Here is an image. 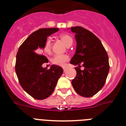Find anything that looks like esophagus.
Masks as SVG:
<instances>
[{"instance_id": "1", "label": "esophagus", "mask_w": 126, "mask_h": 126, "mask_svg": "<svg viewBox=\"0 0 126 126\" xmlns=\"http://www.w3.org/2000/svg\"><path fill=\"white\" fill-rule=\"evenodd\" d=\"M63 69H64V72H65V71H67V67H63Z\"/></svg>"}]
</instances>
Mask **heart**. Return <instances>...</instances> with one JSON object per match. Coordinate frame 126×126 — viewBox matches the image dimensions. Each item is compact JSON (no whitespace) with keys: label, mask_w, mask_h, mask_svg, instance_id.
<instances>
[{"label":"heart","mask_w":126,"mask_h":126,"mask_svg":"<svg viewBox=\"0 0 126 126\" xmlns=\"http://www.w3.org/2000/svg\"><path fill=\"white\" fill-rule=\"evenodd\" d=\"M61 39L63 42V43L65 44L66 46L70 44V43H73V38L68 35V34H61ZM51 50H52V43H51V40L50 39H47L45 42L44 46H43V50L45 53H50L51 52ZM69 59L68 55H62V54H57L55 55L53 57L52 59V62L53 64H55V65H60V66H64L65 65V62L67 61H68Z\"/></svg>","instance_id":"b5f03b06"}]
</instances>
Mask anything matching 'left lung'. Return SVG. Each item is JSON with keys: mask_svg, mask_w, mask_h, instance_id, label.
<instances>
[{"mask_svg": "<svg viewBox=\"0 0 126 126\" xmlns=\"http://www.w3.org/2000/svg\"><path fill=\"white\" fill-rule=\"evenodd\" d=\"M71 31L75 34L76 48L70 63L78 65L72 85L78 94L91 97L105 83L110 69L109 57L101 41L92 32L81 26L71 28ZM81 63L83 70L80 69Z\"/></svg>", "mask_w": 126, "mask_h": 126, "instance_id": "8db88e82", "label": "left lung"}]
</instances>
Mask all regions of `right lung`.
Returning a JSON list of instances; mask_svg holds the SVG:
<instances>
[{
  "mask_svg": "<svg viewBox=\"0 0 126 126\" xmlns=\"http://www.w3.org/2000/svg\"><path fill=\"white\" fill-rule=\"evenodd\" d=\"M59 28H42L33 32L24 41L16 55L15 70L20 84L28 94L36 100H43L53 93L63 73L61 67L52 65L49 69L42 64L48 61L41 50L47 38Z\"/></svg>",
  "mask_w": 126,
  "mask_h": 126,
  "instance_id": "obj_1",
  "label": "right lung"
}]
</instances>
